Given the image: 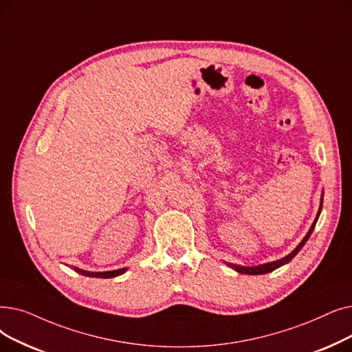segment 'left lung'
Instances as JSON below:
<instances>
[{
  "instance_id": "8db88e82",
  "label": "left lung",
  "mask_w": 352,
  "mask_h": 352,
  "mask_svg": "<svg viewBox=\"0 0 352 352\" xmlns=\"http://www.w3.org/2000/svg\"><path fill=\"white\" fill-rule=\"evenodd\" d=\"M322 198H324V197H320V206H319V210H318V214H316V219H315V221L312 223V226H311V228H309V232L307 233V236H305V237L302 239V241L298 244L296 249H295L292 253H289L287 256L279 258V261H274V262H270V263H265V265H261V266L246 267V266H237V265H232V263H227V265L230 266V267H233V269H234L236 272H239V273H244V274H265V273L273 272L274 269H278V267H280V266L289 263V262L292 261V258L299 253V250L305 246V243H307L308 239L311 237V234H312V232H314V228H315V224H316V221H318L319 214H320V210H322Z\"/></svg>"
}]
</instances>
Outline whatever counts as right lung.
Here are the masks:
<instances>
[{"label":"right lung","mask_w":352,"mask_h":352,"mask_svg":"<svg viewBox=\"0 0 352 352\" xmlns=\"http://www.w3.org/2000/svg\"><path fill=\"white\" fill-rule=\"evenodd\" d=\"M74 272H78L80 274H83V276H89V278H103V279H109V278H115V276H119V274L125 273L126 272V267L124 269H116V270H109V272H87V270H83V269H79V267H74Z\"/></svg>","instance_id":"right-lung-1"}]
</instances>
